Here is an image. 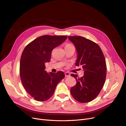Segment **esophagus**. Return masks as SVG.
<instances>
[{"label":"esophagus","instance_id":"1","mask_svg":"<svg viewBox=\"0 0 126 126\" xmlns=\"http://www.w3.org/2000/svg\"><path fill=\"white\" fill-rule=\"evenodd\" d=\"M65 76L66 77H68L70 76V74L68 72H65Z\"/></svg>","mask_w":126,"mask_h":126}]
</instances>
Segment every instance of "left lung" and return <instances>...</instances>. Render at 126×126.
Wrapping results in <instances>:
<instances>
[{
    "label": "left lung",
    "instance_id": "obj_1",
    "mask_svg": "<svg viewBox=\"0 0 126 126\" xmlns=\"http://www.w3.org/2000/svg\"><path fill=\"white\" fill-rule=\"evenodd\" d=\"M77 51L76 65L82 66L84 76L79 78L71 74L77 84L71 88L70 93L77 101L88 103L100 94L106 78L107 67L101 48L96 43L81 36H69Z\"/></svg>",
    "mask_w": 126,
    "mask_h": 126
}]
</instances>
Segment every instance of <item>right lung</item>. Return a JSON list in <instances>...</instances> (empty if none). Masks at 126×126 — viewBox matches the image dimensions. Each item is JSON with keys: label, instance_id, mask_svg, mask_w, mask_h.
I'll return each mask as SVG.
<instances>
[{"label": "right lung", "instance_id": "add662e5", "mask_svg": "<svg viewBox=\"0 0 126 126\" xmlns=\"http://www.w3.org/2000/svg\"><path fill=\"white\" fill-rule=\"evenodd\" d=\"M65 36L44 35L24 48L20 62V76L24 88L37 101L48 100L57 84L65 77L63 71L47 73L45 63L50 61L52 50L63 43Z\"/></svg>", "mask_w": 126, "mask_h": 126}]
</instances>
